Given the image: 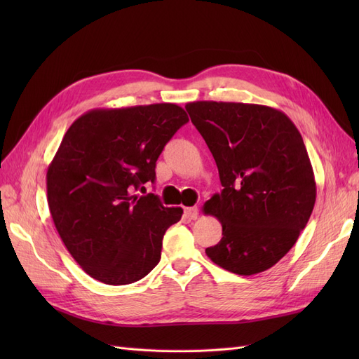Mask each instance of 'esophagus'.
Listing matches in <instances>:
<instances>
[{"mask_svg": "<svg viewBox=\"0 0 359 359\" xmlns=\"http://www.w3.org/2000/svg\"><path fill=\"white\" fill-rule=\"evenodd\" d=\"M198 214H199L198 206H191V208L184 210V215H186L187 219H190V220H196L198 219Z\"/></svg>", "mask_w": 359, "mask_h": 359, "instance_id": "1", "label": "esophagus"}]
</instances>
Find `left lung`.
I'll return each mask as SVG.
<instances>
[{"instance_id":"obj_1","label":"left lung","mask_w":359,"mask_h":359,"mask_svg":"<svg viewBox=\"0 0 359 359\" xmlns=\"http://www.w3.org/2000/svg\"><path fill=\"white\" fill-rule=\"evenodd\" d=\"M186 109L223 186L203 205L223 227L205 253L233 274L262 273L297 243L316 202L301 133L287 115L262 104L193 102Z\"/></svg>"}]
</instances>
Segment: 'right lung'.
I'll return each mask as SVG.
<instances>
[{
  "label": "right lung",
  "instance_id": "right-lung-1",
  "mask_svg": "<svg viewBox=\"0 0 359 359\" xmlns=\"http://www.w3.org/2000/svg\"><path fill=\"white\" fill-rule=\"evenodd\" d=\"M187 121L173 103L93 109L64 135L46 173L48 205L64 245L93 278L130 285L158 264L163 235L182 210L133 193L156 181L158 156Z\"/></svg>",
  "mask_w": 359,
  "mask_h": 359
}]
</instances>
